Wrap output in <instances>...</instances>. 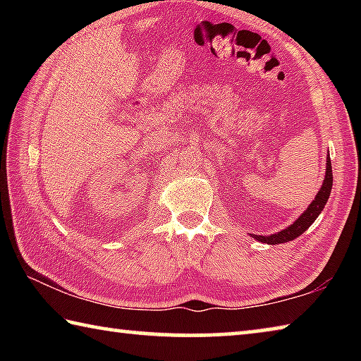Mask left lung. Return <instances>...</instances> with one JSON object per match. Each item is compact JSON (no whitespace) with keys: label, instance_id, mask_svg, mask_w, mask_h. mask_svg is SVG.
<instances>
[{"label":"left lung","instance_id":"obj_1","mask_svg":"<svg viewBox=\"0 0 361 361\" xmlns=\"http://www.w3.org/2000/svg\"><path fill=\"white\" fill-rule=\"evenodd\" d=\"M331 188H333V170H331V159L329 156L326 157V172H325V180H323V185L320 188V191L317 192L315 199L309 204L307 209L304 210V213L299 216L295 223L286 226L285 229L276 232V234L271 235H258V234H250V237H253L255 240L267 243V245H277V243H285L290 240H295L296 237H299L302 232L307 231L310 228L322 210L325 209V205L328 202L329 194H331Z\"/></svg>","mask_w":361,"mask_h":361}]
</instances>
